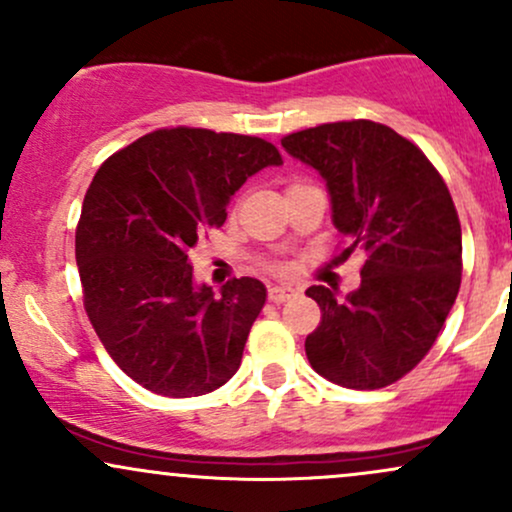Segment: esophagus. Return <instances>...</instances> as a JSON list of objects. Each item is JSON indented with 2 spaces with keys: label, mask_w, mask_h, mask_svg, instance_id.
Segmentation results:
<instances>
[{
  "label": "esophagus",
  "mask_w": 512,
  "mask_h": 512,
  "mask_svg": "<svg viewBox=\"0 0 512 512\" xmlns=\"http://www.w3.org/2000/svg\"><path fill=\"white\" fill-rule=\"evenodd\" d=\"M293 296H296V289H291V286H269V301L272 303H284Z\"/></svg>",
  "instance_id": "34e87169"
}]
</instances>
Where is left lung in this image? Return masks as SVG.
Masks as SVG:
<instances>
[{"mask_svg":"<svg viewBox=\"0 0 512 512\" xmlns=\"http://www.w3.org/2000/svg\"><path fill=\"white\" fill-rule=\"evenodd\" d=\"M281 146L325 180L332 223L349 240L339 257L366 252L356 291H305L322 310L305 339L310 366L351 390L397 383L428 354L460 291L462 231L448 185L419 146L380 122H330Z\"/></svg>","mask_w":512,"mask_h":512,"instance_id":"8db88e82","label":"left lung"}]
</instances>
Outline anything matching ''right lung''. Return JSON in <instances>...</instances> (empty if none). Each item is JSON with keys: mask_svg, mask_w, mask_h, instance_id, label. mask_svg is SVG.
I'll return each instance as SVG.
<instances>
[{"mask_svg": "<svg viewBox=\"0 0 512 512\" xmlns=\"http://www.w3.org/2000/svg\"><path fill=\"white\" fill-rule=\"evenodd\" d=\"M281 166L274 144L211 129H156L98 168L76 226L86 315L134 383L197 397L240 368L267 289L243 276L197 284L190 252L243 182Z\"/></svg>", "mask_w": 512, "mask_h": 512, "instance_id": "add662e5", "label": "right lung"}]
</instances>
